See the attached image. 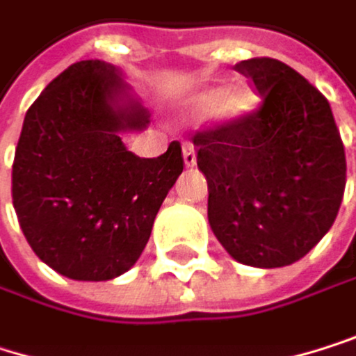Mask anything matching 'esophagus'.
<instances>
[{
	"label": "esophagus",
	"mask_w": 356,
	"mask_h": 356,
	"mask_svg": "<svg viewBox=\"0 0 356 356\" xmlns=\"http://www.w3.org/2000/svg\"><path fill=\"white\" fill-rule=\"evenodd\" d=\"M184 162H186L188 168L196 166V149H194L192 143H186V145H184Z\"/></svg>",
	"instance_id": "esophagus-1"
}]
</instances>
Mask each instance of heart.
I'll return each mask as SVG.
<instances>
[{
    "label": "heart",
    "instance_id": "1",
    "mask_svg": "<svg viewBox=\"0 0 356 356\" xmlns=\"http://www.w3.org/2000/svg\"><path fill=\"white\" fill-rule=\"evenodd\" d=\"M255 107V95L249 86H232L227 90L211 88L192 99V111L198 115L213 113L219 122H236Z\"/></svg>",
    "mask_w": 356,
    "mask_h": 356
}]
</instances>
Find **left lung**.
I'll list each match as a JSON object with an SVG mask.
<instances>
[{
    "label": "left lung",
    "mask_w": 356,
    "mask_h": 356,
    "mask_svg": "<svg viewBox=\"0 0 356 356\" xmlns=\"http://www.w3.org/2000/svg\"><path fill=\"white\" fill-rule=\"evenodd\" d=\"M234 69L261 103L192 139L209 184V223L236 261L289 266L336 221L346 188L344 143L327 99L296 69L268 56Z\"/></svg>",
    "instance_id": "1"
}]
</instances>
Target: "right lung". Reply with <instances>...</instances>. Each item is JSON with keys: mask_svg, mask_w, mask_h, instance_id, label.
Masks as SVG:
<instances>
[{"mask_svg": "<svg viewBox=\"0 0 356 356\" xmlns=\"http://www.w3.org/2000/svg\"><path fill=\"white\" fill-rule=\"evenodd\" d=\"M147 109L105 60L67 67L29 107L12 164V202L35 255L73 281H109L143 253L162 200L184 170L179 141L158 158L122 133Z\"/></svg>", "mask_w": 356, "mask_h": 356, "instance_id": "right-lung-1", "label": "right lung"}]
</instances>
